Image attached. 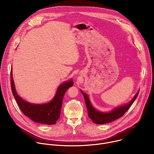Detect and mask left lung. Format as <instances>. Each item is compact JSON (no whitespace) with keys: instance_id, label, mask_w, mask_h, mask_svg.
Instances as JSON below:
<instances>
[{"instance_id":"8db88e82","label":"left lung","mask_w":154,"mask_h":154,"mask_svg":"<svg viewBox=\"0 0 154 154\" xmlns=\"http://www.w3.org/2000/svg\"><path fill=\"white\" fill-rule=\"evenodd\" d=\"M80 91L85 98V103H86L87 111H88V115L89 118L95 124H103L106 123L111 122L122 117L129 109L131 105H132V103L134 102V101L135 100V99H137L138 95L140 91H138V93L135 95L134 98L131 99L128 103L116 107L113 109H112L111 112H106V113L102 112L97 110L93 106L88 95L86 93H85L82 90H80Z\"/></svg>"}]
</instances>
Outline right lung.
<instances>
[{
    "mask_svg": "<svg viewBox=\"0 0 154 154\" xmlns=\"http://www.w3.org/2000/svg\"><path fill=\"white\" fill-rule=\"evenodd\" d=\"M74 82L72 80L62 83L57 88L54 98L48 103L35 104L30 103L22 99L17 93L11 69V88L14 97L17 105L24 115L29 117L33 121L47 125L56 124L60 116L61 108L64 95Z\"/></svg>",
    "mask_w": 154,
    "mask_h": 154,
    "instance_id": "obj_1",
    "label": "right lung"
}]
</instances>
